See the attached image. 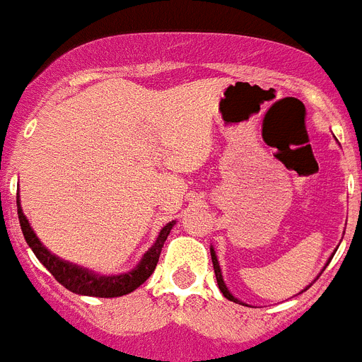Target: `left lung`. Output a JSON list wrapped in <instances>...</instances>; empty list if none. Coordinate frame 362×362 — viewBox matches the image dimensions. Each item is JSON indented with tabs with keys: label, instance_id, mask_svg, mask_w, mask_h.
I'll use <instances>...</instances> for the list:
<instances>
[{
	"label": "left lung",
	"instance_id": "left-lung-1",
	"mask_svg": "<svg viewBox=\"0 0 362 362\" xmlns=\"http://www.w3.org/2000/svg\"><path fill=\"white\" fill-rule=\"evenodd\" d=\"M210 255H212V264H214V274H216V280H218V287H220V291L223 293V297L229 298V300H233V303L242 304L240 300H238V298L233 297L231 293H229V289H227L226 281H223V276H221L220 263H218V257H216V252H214V250H212V247H210Z\"/></svg>",
	"mask_w": 362,
	"mask_h": 362
}]
</instances>
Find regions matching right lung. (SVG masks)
I'll return each instance as SVG.
<instances>
[{
    "mask_svg": "<svg viewBox=\"0 0 362 362\" xmlns=\"http://www.w3.org/2000/svg\"><path fill=\"white\" fill-rule=\"evenodd\" d=\"M16 206H18L20 229L24 233V238L25 242H28V246H30L31 250H33V253H35V257L45 264V269H47L48 272L65 287V289H69V291L76 293V295H86V297H122V295H127V293L135 291L139 286H142V284L150 278V274H152L153 270H156L161 247H163L165 240L169 237L170 229L175 226V221H170V223H167V226L159 231L156 244L144 253V257L139 261V264H136L135 269L129 270V272H125V274L101 276L95 274L93 270L82 269L78 264L64 261V259L56 257L54 253L48 252L47 247L41 244V240L37 238L33 229L30 227V221L25 220L18 199H16Z\"/></svg>",
    "mask_w": 362,
    "mask_h": 362,
    "instance_id": "1",
    "label": "right lung"
}]
</instances>
